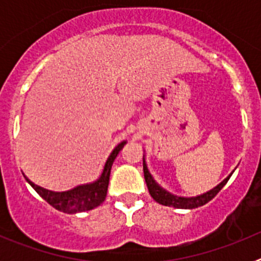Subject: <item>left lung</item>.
Returning <instances> with one entry per match:
<instances>
[{"label":"left lung","mask_w":261,"mask_h":261,"mask_svg":"<svg viewBox=\"0 0 261 261\" xmlns=\"http://www.w3.org/2000/svg\"><path fill=\"white\" fill-rule=\"evenodd\" d=\"M231 175L232 172L229 175V176L226 177L225 180L221 181L217 187H214L213 190L202 193V195L196 196V197H180V196L172 195V193L163 190L162 187L159 186V184L154 180V177L151 176V174L149 172V170H147V165L146 162H145V158H144V176H145V181H146L147 190H149V193H150V196L155 200L156 202L165 205V206H172V208L195 209V208H199V206H202V205H205L206 202L211 201L214 196L222 190L223 186L227 183V180H229Z\"/></svg>","instance_id":"left-lung-1"}]
</instances>
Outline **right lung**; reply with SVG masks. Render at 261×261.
<instances>
[{
	"label": "right lung",
	"mask_w": 261,
	"mask_h": 261,
	"mask_svg": "<svg viewBox=\"0 0 261 261\" xmlns=\"http://www.w3.org/2000/svg\"><path fill=\"white\" fill-rule=\"evenodd\" d=\"M126 141L120 142L116 147H115L112 153L106 161V165L103 167V171L100 176L96 179L95 181L89 184H82V186H77L73 190L65 191V192H53V191L45 190L41 187L36 186L29 180V177H26V180L29 181L30 186L39 193V195L45 200L49 205H52L53 208L57 209L60 212L68 214L80 213V212L91 211V209L96 208L102 204L106 200L108 190V181H110V174L111 167L114 163L115 158L117 156L119 151L124 147Z\"/></svg>",
	"instance_id": "1"
}]
</instances>
